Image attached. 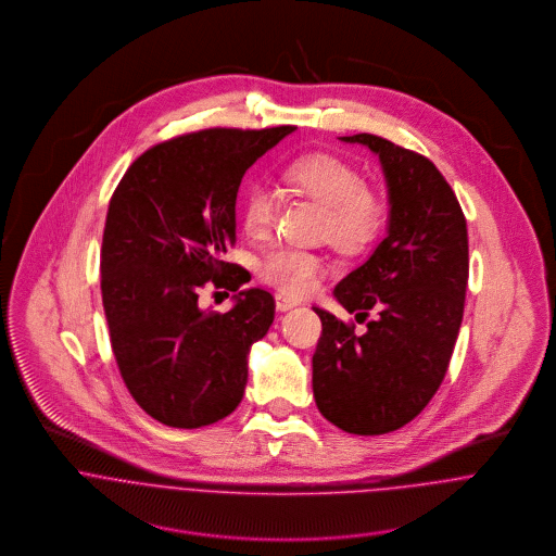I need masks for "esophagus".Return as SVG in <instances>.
<instances>
[{"label": "esophagus", "instance_id": "esophagus-1", "mask_svg": "<svg viewBox=\"0 0 556 556\" xmlns=\"http://www.w3.org/2000/svg\"><path fill=\"white\" fill-rule=\"evenodd\" d=\"M302 304V300H298V298H291V295H287V293H278L276 295V306H278V311H291V308H298Z\"/></svg>", "mask_w": 556, "mask_h": 556}]
</instances>
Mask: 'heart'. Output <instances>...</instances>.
<instances>
[{
    "instance_id": "obj_1",
    "label": "heart",
    "mask_w": 556,
    "mask_h": 556,
    "mask_svg": "<svg viewBox=\"0 0 556 556\" xmlns=\"http://www.w3.org/2000/svg\"><path fill=\"white\" fill-rule=\"evenodd\" d=\"M287 184L327 210L323 236L344 252H359L379 238L386 223L383 201L366 188L364 175L349 162L329 154L293 160ZM278 192L267 179H252L241 192V223L250 238H263L276 220ZM323 258L293 245L271 248L258 265L265 282L285 293L302 295L317 287Z\"/></svg>"
}]
</instances>
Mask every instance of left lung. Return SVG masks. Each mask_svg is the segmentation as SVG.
Listing matches in <instances>:
<instances>
[{
    "label": "left lung",
    "mask_w": 556,
    "mask_h": 556,
    "mask_svg": "<svg viewBox=\"0 0 556 556\" xmlns=\"http://www.w3.org/2000/svg\"><path fill=\"white\" fill-rule=\"evenodd\" d=\"M379 156L388 236L333 289L364 333L315 308L323 331L313 355L318 410L351 434L394 432L437 394L460 331L469 282V238L460 203L421 154L377 135L340 137Z\"/></svg>",
    "instance_id": "obj_1"
}]
</instances>
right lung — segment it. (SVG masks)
<instances>
[{
	"mask_svg": "<svg viewBox=\"0 0 556 556\" xmlns=\"http://www.w3.org/2000/svg\"><path fill=\"white\" fill-rule=\"evenodd\" d=\"M293 130L210 128L164 141L130 164L111 197L100 252L111 346L128 392L164 426H210L243 397L248 353L274 320V298L243 289L220 316L198 306V291L250 280L225 261L239 184Z\"/></svg>",
	"mask_w": 556,
	"mask_h": 556,
	"instance_id": "right-lung-1",
	"label": "right lung"
}]
</instances>
